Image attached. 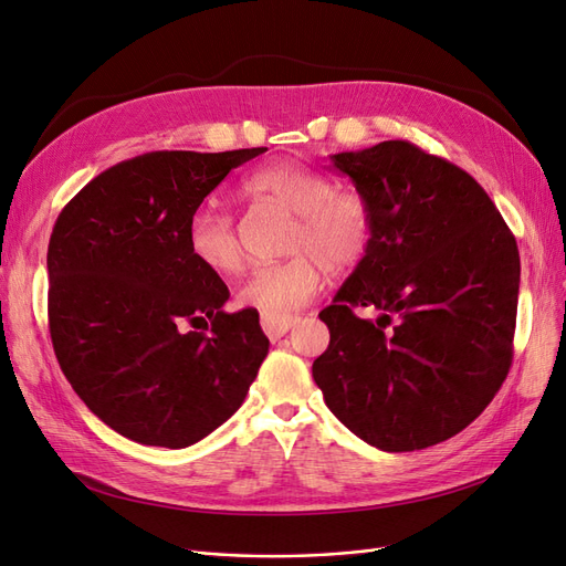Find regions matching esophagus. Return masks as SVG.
Segmentation results:
<instances>
[{
  "mask_svg": "<svg viewBox=\"0 0 566 566\" xmlns=\"http://www.w3.org/2000/svg\"><path fill=\"white\" fill-rule=\"evenodd\" d=\"M297 323V316H287V318H262V328L269 335L271 342H276L283 337L293 325Z\"/></svg>",
  "mask_w": 566,
  "mask_h": 566,
  "instance_id": "34e87169",
  "label": "esophagus"
}]
</instances>
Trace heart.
<instances>
[{"mask_svg": "<svg viewBox=\"0 0 566 566\" xmlns=\"http://www.w3.org/2000/svg\"><path fill=\"white\" fill-rule=\"evenodd\" d=\"M252 198L281 205L295 214L283 262L256 266L238 287L235 302L262 318H287L302 310L323 283V273L349 276L364 264L375 241V210L358 191H337L335 181L318 169L285 160L256 169L245 181ZM186 245L193 260L217 276H233L243 254L227 212L202 208L186 227Z\"/></svg>", "mask_w": 566, "mask_h": 566, "instance_id": "1", "label": "heart"}]
</instances>
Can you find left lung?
Returning <instances> with one entry per match:
<instances>
[{
    "label": "left lung",
    "mask_w": 566,
    "mask_h": 566,
    "mask_svg": "<svg viewBox=\"0 0 566 566\" xmlns=\"http://www.w3.org/2000/svg\"><path fill=\"white\" fill-rule=\"evenodd\" d=\"M375 210V241L318 314L331 345L312 366L335 418L401 453L458 434L507 378L520 250L465 169L410 142L335 153ZM358 305L375 319L353 314Z\"/></svg>",
    "instance_id": "1"
}]
</instances>
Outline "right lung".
Here are the masks:
<instances>
[{"label": "right lung", "instance_id": "1", "mask_svg": "<svg viewBox=\"0 0 566 566\" xmlns=\"http://www.w3.org/2000/svg\"><path fill=\"white\" fill-rule=\"evenodd\" d=\"M264 150L144 153L61 210L46 252L51 345L117 434L186 449L245 401L269 339L254 310H221L229 287L188 252L186 227L233 167Z\"/></svg>", "mask_w": 566, "mask_h": 566}]
</instances>
